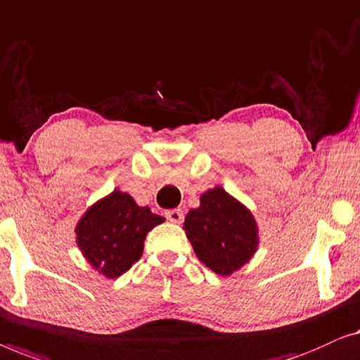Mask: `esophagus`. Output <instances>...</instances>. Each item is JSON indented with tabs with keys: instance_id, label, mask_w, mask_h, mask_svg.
I'll return each instance as SVG.
<instances>
[{
	"instance_id": "obj_1",
	"label": "esophagus",
	"mask_w": 360,
	"mask_h": 360,
	"mask_svg": "<svg viewBox=\"0 0 360 360\" xmlns=\"http://www.w3.org/2000/svg\"><path fill=\"white\" fill-rule=\"evenodd\" d=\"M166 219L169 221H173V224H182V220H184V212L181 209H173V210H168L166 212Z\"/></svg>"
}]
</instances>
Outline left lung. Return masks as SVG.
I'll return each instance as SVG.
<instances>
[{
	"instance_id": "8db88e82",
	"label": "left lung",
	"mask_w": 360,
	"mask_h": 360,
	"mask_svg": "<svg viewBox=\"0 0 360 360\" xmlns=\"http://www.w3.org/2000/svg\"><path fill=\"white\" fill-rule=\"evenodd\" d=\"M184 230L199 261L219 276L245 266L259 243L251 212L219 186L200 195V205L186 215Z\"/></svg>"
}]
</instances>
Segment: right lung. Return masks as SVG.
Segmentation results:
<instances>
[{
	"instance_id": "add662e5",
	"label": "right lung",
	"mask_w": 360,
	"mask_h": 360,
	"mask_svg": "<svg viewBox=\"0 0 360 360\" xmlns=\"http://www.w3.org/2000/svg\"><path fill=\"white\" fill-rule=\"evenodd\" d=\"M163 217L136 205L127 192L115 189L91 205L77 225V243L86 261L109 279L122 276L141 257L146 233Z\"/></svg>"
}]
</instances>
